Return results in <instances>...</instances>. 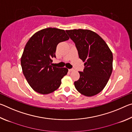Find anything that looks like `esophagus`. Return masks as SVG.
<instances>
[{
	"mask_svg": "<svg viewBox=\"0 0 132 132\" xmlns=\"http://www.w3.org/2000/svg\"><path fill=\"white\" fill-rule=\"evenodd\" d=\"M69 71H70V72H71V71H74V69H69Z\"/></svg>",
	"mask_w": 132,
	"mask_h": 132,
	"instance_id": "34e87169",
	"label": "esophagus"
}]
</instances>
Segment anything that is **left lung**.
I'll list each match as a JSON object with an SVG mask.
<instances>
[{"label": "left lung", "instance_id": "left-lung-1", "mask_svg": "<svg viewBox=\"0 0 132 132\" xmlns=\"http://www.w3.org/2000/svg\"><path fill=\"white\" fill-rule=\"evenodd\" d=\"M75 42L79 56L85 62L80 79L75 81L76 90L91 97L103 90L112 71L113 55L108 45L97 33L89 30H66Z\"/></svg>", "mask_w": 132, "mask_h": 132}]
</instances>
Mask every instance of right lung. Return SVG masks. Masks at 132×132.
<instances>
[{"mask_svg": "<svg viewBox=\"0 0 132 132\" xmlns=\"http://www.w3.org/2000/svg\"><path fill=\"white\" fill-rule=\"evenodd\" d=\"M69 39L64 30L47 28L35 33L26 44L21 65L28 83L36 92L48 94L61 86L68 69L51 64L57 44Z\"/></svg>", "mask_w": 132, "mask_h": 132, "instance_id": "right-lung-1", "label": "right lung"}]
</instances>
